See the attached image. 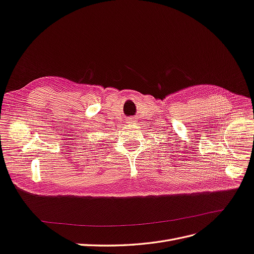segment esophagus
<instances>
[{"mask_svg": "<svg viewBox=\"0 0 254 254\" xmlns=\"http://www.w3.org/2000/svg\"><path fill=\"white\" fill-rule=\"evenodd\" d=\"M128 123H129V125H135V123H136V121H135V119L134 118H131V119H129L128 120Z\"/></svg>", "mask_w": 254, "mask_h": 254, "instance_id": "obj_1", "label": "esophagus"}]
</instances>
